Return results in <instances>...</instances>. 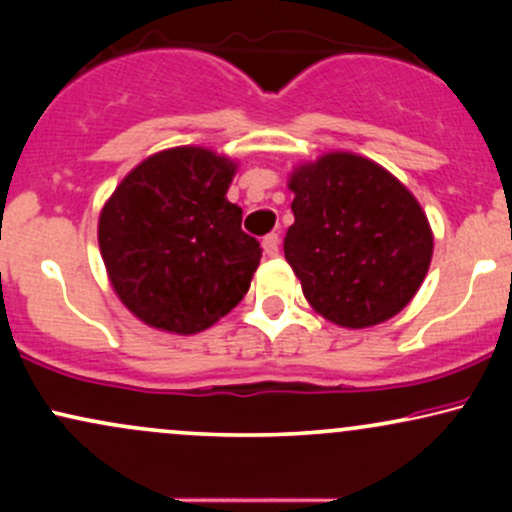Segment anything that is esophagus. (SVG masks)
Listing matches in <instances>:
<instances>
[{
  "mask_svg": "<svg viewBox=\"0 0 512 512\" xmlns=\"http://www.w3.org/2000/svg\"><path fill=\"white\" fill-rule=\"evenodd\" d=\"M262 250H264V255H267V257L279 255V236H276V233H269V236H264Z\"/></svg>",
  "mask_w": 512,
  "mask_h": 512,
  "instance_id": "obj_1",
  "label": "esophagus"
}]
</instances>
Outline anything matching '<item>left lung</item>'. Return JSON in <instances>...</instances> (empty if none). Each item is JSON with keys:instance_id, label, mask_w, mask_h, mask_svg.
I'll use <instances>...</instances> for the list:
<instances>
[{"instance_id": "1", "label": "left lung", "mask_w": 512, "mask_h": 512, "mask_svg": "<svg viewBox=\"0 0 512 512\" xmlns=\"http://www.w3.org/2000/svg\"><path fill=\"white\" fill-rule=\"evenodd\" d=\"M284 255L317 315L346 330L395 317L424 284L433 231L390 170L332 151L291 170Z\"/></svg>"}]
</instances>
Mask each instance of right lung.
<instances>
[{
  "instance_id": "add662e5",
  "label": "right lung",
  "mask_w": 512,
  "mask_h": 512,
  "mask_svg": "<svg viewBox=\"0 0 512 512\" xmlns=\"http://www.w3.org/2000/svg\"><path fill=\"white\" fill-rule=\"evenodd\" d=\"M238 163L204 146L144 158L103 204L98 245L110 284L144 325L197 334L250 289L262 248L226 199Z\"/></svg>"
}]
</instances>
